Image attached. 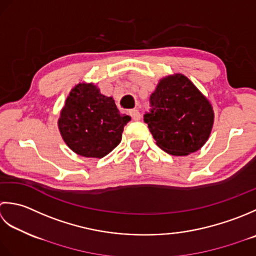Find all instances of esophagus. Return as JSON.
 <instances>
[{
    "label": "esophagus",
    "instance_id": "obj_1",
    "mask_svg": "<svg viewBox=\"0 0 256 256\" xmlns=\"http://www.w3.org/2000/svg\"><path fill=\"white\" fill-rule=\"evenodd\" d=\"M129 114H130V116L132 117L134 122H138V120H140V119H142V114L139 112L138 109H132V110L129 112Z\"/></svg>",
    "mask_w": 256,
    "mask_h": 256
}]
</instances>
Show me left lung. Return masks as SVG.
I'll use <instances>...</instances> for the list:
<instances>
[{
	"label": "left lung",
	"instance_id": "obj_1",
	"mask_svg": "<svg viewBox=\"0 0 256 256\" xmlns=\"http://www.w3.org/2000/svg\"><path fill=\"white\" fill-rule=\"evenodd\" d=\"M150 107L144 120L166 152L186 156L206 144L214 114L208 99L184 75L161 80L151 94Z\"/></svg>",
	"mask_w": 256,
	"mask_h": 256
}]
</instances>
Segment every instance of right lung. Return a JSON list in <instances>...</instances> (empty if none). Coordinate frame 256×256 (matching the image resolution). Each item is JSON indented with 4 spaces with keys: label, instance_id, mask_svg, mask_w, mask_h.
Here are the masks:
<instances>
[{
    "label": "right lung",
    "instance_id": "1",
    "mask_svg": "<svg viewBox=\"0 0 256 256\" xmlns=\"http://www.w3.org/2000/svg\"><path fill=\"white\" fill-rule=\"evenodd\" d=\"M132 120L120 114L112 97L92 84H78L67 97L58 127L62 139L77 154L102 158L122 142L124 127Z\"/></svg>",
    "mask_w": 256,
    "mask_h": 256
}]
</instances>
